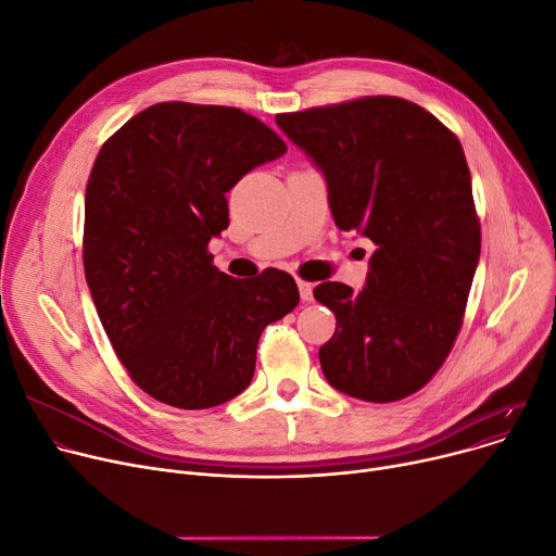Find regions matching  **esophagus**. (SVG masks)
Wrapping results in <instances>:
<instances>
[{"label":"esophagus","mask_w":556,"mask_h":556,"mask_svg":"<svg viewBox=\"0 0 556 556\" xmlns=\"http://www.w3.org/2000/svg\"><path fill=\"white\" fill-rule=\"evenodd\" d=\"M298 286H300V298H302V302H313V283H308V281H298Z\"/></svg>","instance_id":"1"}]
</instances>
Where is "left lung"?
Returning a JSON list of instances; mask_svg holds the SVG:
<instances>
[{
  "label": "left lung",
  "instance_id": "1",
  "mask_svg": "<svg viewBox=\"0 0 556 556\" xmlns=\"http://www.w3.org/2000/svg\"><path fill=\"white\" fill-rule=\"evenodd\" d=\"M275 122L325 175L336 225L376 245L363 290L340 281L313 290L338 319L319 349L325 378L371 403L415 394L451 354L480 261L471 173L457 137L396 97Z\"/></svg>",
  "mask_w": 556,
  "mask_h": 556
}]
</instances>
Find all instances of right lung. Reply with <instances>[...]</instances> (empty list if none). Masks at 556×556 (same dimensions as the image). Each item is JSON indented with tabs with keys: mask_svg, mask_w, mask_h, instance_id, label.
Listing matches in <instances>:
<instances>
[{
	"mask_svg": "<svg viewBox=\"0 0 556 556\" xmlns=\"http://www.w3.org/2000/svg\"><path fill=\"white\" fill-rule=\"evenodd\" d=\"M286 153L237 108L157 103L116 130L85 191V279L116 356L153 399L204 410L252 381L261 331L300 304L295 279L220 273L207 243L225 193Z\"/></svg>",
	"mask_w": 556,
	"mask_h": 556,
	"instance_id": "right-lung-1",
	"label": "right lung"
}]
</instances>
